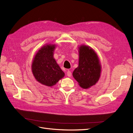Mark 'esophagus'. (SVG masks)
<instances>
[{
  "mask_svg": "<svg viewBox=\"0 0 133 133\" xmlns=\"http://www.w3.org/2000/svg\"><path fill=\"white\" fill-rule=\"evenodd\" d=\"M67 76H69V77H70V76H71V71H69V70H68L67 71Z\"/></svg>",
  "mask_w": 133,
  "mask_h": 133,
  "instance_id": "obj_1",
  "label": "esophagus"
}]
</instances>
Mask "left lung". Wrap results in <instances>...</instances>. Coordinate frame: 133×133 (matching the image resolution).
I'll list each match as a JSON object with an SVG mask.
<instances>
[{"label": "left lung", "mask_w": 133, "mask_h": 133, "mask_svg": "<svg viewBox=\"0 0 133 133\" xmlns=\"http://www.w3.org/2000/svg\"><path fill=\"white\" fill-rule=\"evenodd\" d=\"M79 65L73 72V76L83 89H89L98 82L102 66L98 56L90 46L80 45L78 47Z\"/></svg>", "instance_id": "obj_1"}]
</instances>
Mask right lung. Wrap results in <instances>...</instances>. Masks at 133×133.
I'll list each match as a JSON object with an SVG mask.
<instances>
[{
	"label": "right lung",
	"mask_w": 133,
	"mask_h": 133,
	"mask_svg": "<svg viewBox=\"0 0 133 133\" xmlns=\"http://www.w3.org/2000/svg\"><path fill=\"white\" fill-rule=\"evenodd\" d=\"M56 45L46 44L36 53L31 64V70L37 82L47 87H53L62 79L65 73L54 58Z\"/></svg>",
	"instance_id": "1"
}]
</instances>
